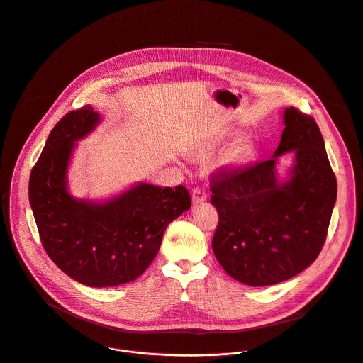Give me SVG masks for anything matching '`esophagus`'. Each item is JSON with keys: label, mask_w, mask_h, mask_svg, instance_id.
<instances>
[{"label": "esophagus", "mask_w": 363, "mask_h": 363, "mask_svg": "<svg viewBox=\"0 0 363 363\" xmlns=\"http://www.w3.org/2000/svg\"><path fill=\"white\" fill-rule=\"evenodd\" d=\"M204 201H207V194H206V191L201 189V188H195V189L192 191V204H194V206H199V204H201V203H204Z\"/></svg>", "instance_id": "esophagus-1"}]
</instances>
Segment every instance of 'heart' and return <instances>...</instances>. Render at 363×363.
Returning a JSON list of instances; mask_svg holds the SVG:
<instances>
[{
    "label": "heart",
    "instance_id": "heart-1",
    "mask_svg": "<svg viewBox=\"0 0 363 363\" xmlns=\"http://www.w3.org/2000/svg\"><path fill=\"white\" fill-rule=\"evenodd\" d=\"M233 136H235V133L230 130H221V131H218V133L210 135V136L204 138L203 140H200V143L195 146L194 155L196 157H208V156L214 155L216 152H218L221 147H224ZM247 153H249V145L238 143L227 152L225 163H228V164L238 163V162L243 160L247 156Z\"/></svg>",
    "mask_w": 363,
    "mask_h": 363
}]
</instances>
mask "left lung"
Wrapping results in <instances>:
<instances>
[{"label":"left lung","mask_w":363,"mask_h":363,"mask_svg":"<svg viewBox=\"0 0 363 363\" xmlns=\"http://www.w3.org/2000/svg\"><path fill=\"white\" fill-rule=\"evenodd\" d=\"M272 157L211 178L218 211L213 252L233 279L267 286L303 272L317 259L336 204L337 182L314 118L289 107ZM293 152L285 174L279 156Z\"/></svg>","instance_id":"8db88e82"}]
</instances>
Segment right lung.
<instances>
[{
	"label": "right lung",
	"instance_id": "obj_1",
	"mask_svg": "<svg viewBox=\"0 0 363 363\" xmlns=\"http://www.w3.org/2000/svg\"><path fill=\"white\" fill-rule=\"evenodd\" d=\"M100 123V113L91 106L65 116L50 131L28 182L46 253L68 277L95 288L139 278L157 255L168 224L191 208L182 185L138 182L103 201L74 196L68 171L77 142Z\"/></svg>",
	"mask_w": 363,
	"mask_h": 363
}]
</instances>
